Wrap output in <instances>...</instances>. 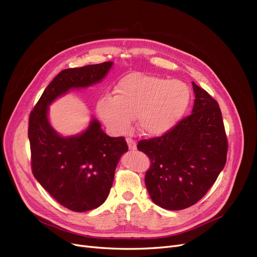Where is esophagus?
Instances as JSON below:
<instances>
[{"instance_id": "obj_1", "label": "esophagus", "mask_w": 257, "mask_h": 257, "mask_svg": "<svg viewBox=\"0 0 257 257\" xmlns=\"http://www.w3.org/2000/svg\"><path fill=\"white\" fill-rule=\"evenodd\" d=\"M126 143L130 148V150H135L136 149V141L132 138H126Z\"/></svg>"}]
</instances>
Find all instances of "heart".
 I'll return each instance as SVG.
<instances>
[{
  "instance_id": "b5f03b06",
  "label": "heart",
  "mask_w": 257,
  "mask_h": 257,
  "mask_svg": "<svg viewBox=\"0 0 257 257\" xmlns=\"http://www.w3.org/2000/svg\"><path fill=\"white\" fill-rule=\"evenodd\" d=\"M189 101L190 90L183 82L132 73L120 79L114 96L105 95L99 101L98 111L113 131H125L137 117L144 134L159 136L178 124Z\"/></svg>"
}]
</instances>
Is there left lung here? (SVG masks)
<instances>
[{
	"label": "left lung",
	"mask_w": 257,
	"mask_h": 257,
	"mask_svg": "<svg viewBox=\"0 0 257 257\" xmlns=\"http://www.w3.org/2000/svg\"><path fill=\"white\" fill-rule=\"evenodd\" d=\"M192 113L161 137L140 140L137 149L151 166L145 183L152 201L165 209L196 204L225 166L227 138L218 102L192 83Z\"/></svg>",
	"instance_id": "obj_1"
}]
</instances>
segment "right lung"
<instances>
[{"instance_id": "add662e5", "label": "right lung", "mask_w": 257, "mask_h": 257, "mask_svg": "<svg viewBox=\"0 0 257 257\" xmlns=\"http://www.w3.org/2000/svg\"><path fill=\"white\" fill-rule=\"evenodd\" d=\"M110 61L65 69L48 85L30 113L31 166L35 178L60 205L73 211L99 207L107 199L124 137H109L92 120L81 135L61 137L48 120V106L71 88L88 87L107 74Z\"/></svg>"}]
</instances>
